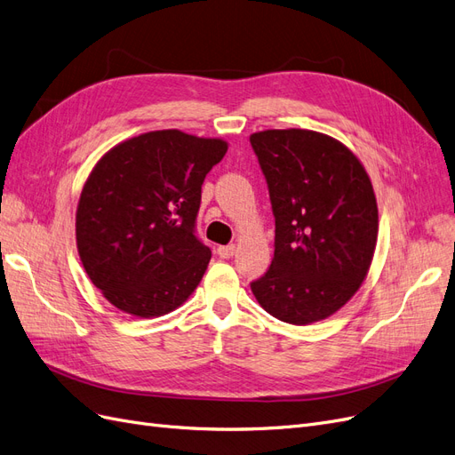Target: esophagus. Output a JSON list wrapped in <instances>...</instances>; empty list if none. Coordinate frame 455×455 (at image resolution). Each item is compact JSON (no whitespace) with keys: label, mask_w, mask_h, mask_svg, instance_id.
<instances>
[{"label":"esophagus","mask_w":455,"mask_h":455,"mask_svg":"<svg viewBox=\"0 0 455 455\" xmlns=\"http://www.w3.org/2000/svg\"><path fill=\"white\" fill-rule=\"evenodd\" d=\"M234 253H236V245H219L217 247V255L221 259H230L234 257Z\"/></svg>","instance_id":"1"}]
</instances>
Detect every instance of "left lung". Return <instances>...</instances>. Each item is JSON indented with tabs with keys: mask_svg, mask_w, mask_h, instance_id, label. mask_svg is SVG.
<instances>
[{
	"mask_svg": "<svg viewBox=\"0 0 455 455\" xmlns=\"http://www.w3.org/2000/svg\"><path fill=\"white\" fill-rule=\"evenodd\" d=\"M268 183L274 259L251 283L259 304L291 325L327 319L355 295L378 240L369 173L344 143L314 130L249 136Z\"/></svg>",
	"mask_w": 455,
	"mask_h": 455,
	"instance_id": "obj_1",
	"label": "left lung"
}]
</instances>
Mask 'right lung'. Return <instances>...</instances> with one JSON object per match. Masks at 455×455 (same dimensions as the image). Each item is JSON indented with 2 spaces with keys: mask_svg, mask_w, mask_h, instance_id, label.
<instances>
[{
  "mask_svg": "<svg viewBox=\"0 0 455 455\" xmlns=\"http://www.w3.org/2000/svg\"><path fill=\"white\" fill-rule=\"evenodd\" d=\"M228 143L181 130L121 141L86 180L76 213L77 251L115 307L158 317L198 287L212 259L195 234L206 173Z\"/></svg>",
  "mask_w": 455,
  "mask_h": 455,
  "instance_id": "1",
  "label": "right lung"
}]
</instances>
